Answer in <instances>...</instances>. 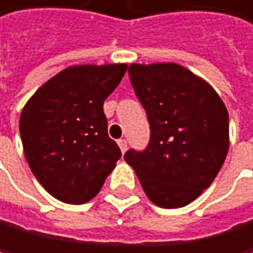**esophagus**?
I'll return each mask as SVG.
<instances>
[{
    "mask_svg": "<svg viewBox=\"0 0 253 253\" xmlns=\"http://www.w3.org/2000/svg\"><path fill=\"white\" fill-rule=\"evenodd\" d=\"M118 146H120V149H121V153L124 154L126 151H127V141L126 140H118Z\"/></svg>",
    "mask_w": 253,
    "mask_h": 253,
    "instance_id": "esophagus-1",
    "label": "esophagus"
}]
</instances>
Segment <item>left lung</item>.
I'll use <instances>...</instances> for the list:
<instances>
[{
	"instance_id": "8db88e82",
	"label": "left lung",
	"mask_w": 253,
	"mask_h": 253,
	"mask_svg": "<svg viewBox=\"0 0 253 253\" xmlns=\"http://www.w3.org/2000/svg\"><path fill=\"white\" fill-rule=\"evenodd\" d=\"M129 77L151 140L143 153H126V162L154 205L171 210L192 203L225 162L227 107L210 83L176 63L130 64Z\"/></svg>"
}]
</instances>
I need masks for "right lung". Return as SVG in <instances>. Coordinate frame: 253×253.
Listing matches in <instances>:
<instances>
[{"instance_id": "right-lung-1", "label": "right lung", "mask_w": 253, "mask_h": 253, "mask_svg": "<svg viewBox=\"0 0 253 253\" xmlns=\"http://www.w3.org/2000/svg\"><path fill=\"white\" fill-rule=\"evenodd\" d=\"M127 64L71 66L51 77L20 115L23 153L33 174L56 200H92L121 151L107 133L104 100Z\"/></svg>"}]
</instances>
